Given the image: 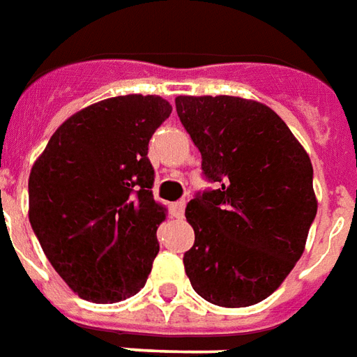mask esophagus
Returning <instances> with one entry per match:
<instances>
[{"instance_id":"34e87169","label":"esophagus","mask_w":357,"mask_h":357,"mask_svg":"<svg viewBox=\"0 0 357 357\" xmlns=\"http://www.w3.org/2000/svg\"><path fill=\"white\" fill-rule=\"evenodd\" d=\"M185 199H181V201L174 202L170 208H172V216L174 218H183V212H185Z\"/></svg>"}]
</instances>
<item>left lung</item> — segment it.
I'll return each mask as SVG.
<instances>
[{
    "label": "left lung",
    "mask_w": 357,
    "mask_h": 357,
    "mask_svg": "<svg viewBox=\"0 0 357 357\" xmlns=\"http://www.w3.org/2000/svg\"><path fill=\"white\" fill-rule=\"evenodd\" d=\"M181 124L216 189L195 195L185 218L195 245L183 266L195 292L216 306L268 298L306 247L317 212L314 168L289 126L241 97H176Z\"/></svg>",
    "instance_id": "obj_1"
}]
</instances>
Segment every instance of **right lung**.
I'll list each match as a JSON object with an SVG mask.
<instances>
[{
    "instance_id": "obj_1",
    "label": "right lung",
    "mask_w": 357,
    "mask_h": 357,
    "mask_svg": "<svg viewBox=\"0 0 357 357\" xmlns=\"http://www.w3.org/2000/svg\"><path fill=\"white\" fill-rule=\"evenodd\" d=\"M170 112L156 95L95 102L63 122L32 166L30 225L80 298L112 304L145 287L166 218L149 139Z\"/></svg>"
}]
</instances>
